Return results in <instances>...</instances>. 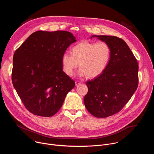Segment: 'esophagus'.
<instances>
[{"label": "esophagus", "instance_id": "esophagus-1", "mask_svg": "<svg viewBox=\"0 0 154 154\" xmlns=\"http://www.w3.org/2000/svg\"><path fill=\"white\" fill-rule=\"evenodd\" d=\"M80 83H81L80 82H79V81H78V80L75 81V85H76V86H79Z\"/></svg>", "mask_w": 154, "mask_h": 154}]
</instances>
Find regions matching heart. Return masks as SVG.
<instances>
[{"mask_svg": "<svg viewBox=\"0 0 154 154\" xmlns=\"http://www.w3.org/2000/svg\"><path fill=\"white\" fill-rule=\"evenodd\" d=\"M110 58L111 49L106 42L83 41L72 48L71 53L63 54L62 68L66 74L72 76L79 64L80 76L95 78L104 72Z\"/></svg>", "mask_w": 154, "mask_h": 154, "instance_id": "1", "label": "heart"}]
</instances>
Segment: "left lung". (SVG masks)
Returning <instances> with one entry per match:
<instances>
[{"instance_id": "obj_1", "label": "left lung", "mask_w": 154, "mask_h": 154, "mask_svg": "<svg viewBox=\"0 0 154 154\" xmlns=\"http://www.w3.org/2000/svg\"><path fill=\"white\" fill-rule=\"evenodd\" d=\"M97 36L110 47L111 58L99 76L87 81L85 96L87 110L97 118H106L119 112L136 91L138 85L137 60L126 42L115 36Z\"/></svg>"}]
</instances>
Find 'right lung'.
Here are the masks:
<instances>
[{
	"instance_id": "obj_1",
	"label": "right lung",
	"mask_w": 154,
	"mask_h": 154,
	"mask_svg": "<svg viewBox=\"0 0 154 154\" xmlns=\"http://www.w3.org/2000/svg\"><path fill=\"white\" fill-rule=\"evenodd\" d=\"M76 41L67 31H37L13 56V85L26 109L34 115L51 117L62 106L75 82L63 71L61 57Z\"/></svg>"
}]
</instances>
